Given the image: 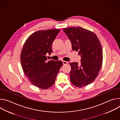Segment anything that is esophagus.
I'll list each match as a JSON object with an SVG mask.
<instances>
[{
    "label": "esophagus",
    "mask_w": 120,
    "mask_h": 120,
    "mask_svg": "<svg viewBox=\"0 0 120 120\" xmlns=\"http://www.w3.org/2000/svg\"><path fill=\"white\" fill-rule=\"evenodd\" d=\"M63 64H64V65H65V64H66L68 63V62H66V61H63Z\"/></svg>",
    "instance_id": "34e87169"
}]
</instances>
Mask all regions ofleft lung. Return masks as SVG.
I'll list each match as a JSON object with an SVG mask.
<instances>
[{
	"label": "left lung",
	"mask_w": 120,
	"mask_h": 120,
	"mask_svg": "<svg viewBox=\"0 0 120 120\" xmlns=\"http://www.w3.org/2000/svg\"><path fill=\"white\" fill-rule=\"evenodd\" d=\"M72 44V49L78 51L81 63H71L70 78L75 86L82 87L92 82L98 75L102 62L101 44L95 34L81 27L63 29Z\"/></svg>",
	"instance_id": "1"
}]
</instances>
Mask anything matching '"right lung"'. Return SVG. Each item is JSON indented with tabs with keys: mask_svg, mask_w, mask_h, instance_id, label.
<instances>
[{
	"mask_svg": "<svg viewBox=\"0 0 120 120\" xmlns=\"http://www.w3.org/2000/svg\"><path fill=\"white\" fill-rule=\"evenodd\" d=\"M59 29L39 30L31 35L26 41L20 60L23 71L31 82L42 89L55 83L63 65L61 61H47L46 55L53 52L52 44Z\"/></svg>",
	"mask_w": 120,
	"mask_h": 120,
	"instance_id": "obj_1",
	"label": "right lung"
}]
</instances>
